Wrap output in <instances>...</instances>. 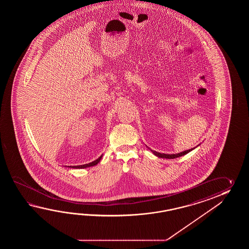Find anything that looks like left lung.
I'll return each instance as SVG.
<instances>
[{
    "label": "left lung",
    "mask_w": 249,
    "mask_h": 249,
    "mask_svg": "<svg viewBox=\"0 0 249 249\" xmlns=\"http://www.w3.org/2000/svg\"><path fill=\"white\" fill-rule=\"evenodd\" d=\"M198 146V145H197ZM196 148V147H195ZM195 148H191V149H187V150H184V151H182V152H180V153L177 154H164V153H159V152H157V151H155V150H152V149H150V148H148L152 153L156 156V157H158V158H160V159H176V158H180V157H182V156H184L186 154L189 153V152H191L192 151L193 149Z\"/></svg>",
    "instance_id": "obj_1"
}]
</instances>
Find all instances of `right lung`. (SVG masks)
<instances>
[{
    "mask_svg": "<svg viewBox=\"0 0 249 249\" xmlns=\"http://www.w3.org/2000/svg\"><path fill=\"white\" fill-rule=\"evenodd\" d=\"M102 156H103V154L101 155L100 158H98V159L94 160V161H92V162H90V163H88V164H81V165H70V166H68V167H69V168H75V169H83V168H87V167H90V166H94L96 164L100 163L101 159H102Z\"/></svg>",
    "mask_w": 249,
    "mask_h": 249,
    "instance_id": "right-lung-1",
    "label": "right lung"
}]
</instances>
